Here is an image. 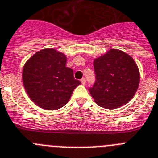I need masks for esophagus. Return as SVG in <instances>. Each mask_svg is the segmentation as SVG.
<instances>
[{
	"label": "esophagus",
	"instance_id": "1",
	"mask_svg": "<svg viewBox=\"0 0 158 158\" xmlns=\"http://www.w3.org/2000/svg\"><path fill=\"white\" fill-rule=\"evenodd\" d=\"M80 81H81V83L83 84V85H85L86 84V79H82Z\"/></svg>",
	"mask_w": 158,
	"mask_h": 158
}]
</instances>
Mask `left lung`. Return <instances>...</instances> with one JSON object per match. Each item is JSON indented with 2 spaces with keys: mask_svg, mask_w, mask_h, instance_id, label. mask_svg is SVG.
I'll use <instances>...</instances> for the list:
<instances>
[{
  "mask_svg": "<svg viewBox=\"0 0 158 158\" xmlns=\"http://www.w3.org/2000/svg\"><path fill=\"white\" fill-rule=\"evenodd\" d=\"M96 83L89 89L95 102L102 108L117 109L133 98L139 84V71L130 55L110 49L93 61Z\"/></svg>",
  "mask_w": 158,
  "mask_h": 158,
  "instance_id": "1",
  "label": "left lung"
}]
</instances>
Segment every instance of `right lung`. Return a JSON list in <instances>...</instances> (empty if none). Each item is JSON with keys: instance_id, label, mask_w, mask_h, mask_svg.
<instances>
[{"instance_id": "add662e5", "label": "right lung", "mask_w": 158, "mask_h": 158, "mask_svg": "<svg viewBox=\"0 0 158 158\" xmlns=\"http://www.w3.org/2000/svg\"><path fill=\"white\" fill-rule=\"evenodd\" d=\"M66 56L55 48H44L32 55L23 69V83L28 97L37 106L56 110L69 101L80 84L73 70L66 67Z\"/></svg>"}]
</instances>
